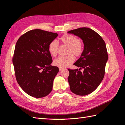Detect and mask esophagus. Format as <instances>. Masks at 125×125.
<instances>
[{
	"mask_svg": "<svg viewBox=\"0 0 125 125\" xmlns=\"http://www.w3.org/2000/svg\"><path fill=\"white\" fill-rule=\"evenodd\" d=\"M64 69H65L62 68H59V71H62V70H63Z\"/></svg>",
	"mask_w": 125,
	"mask_h": 125,
	"instance_id": "1",
	"label": "esophagus"
}]
</instances>
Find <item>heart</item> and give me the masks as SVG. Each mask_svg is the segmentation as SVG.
<instances>
[{
	"instance_id": "obj_1",
	"label": "heart",
	"mask_w": 125,
	"mask_h": 125,
	"mask_svg": "<svg viewBox=\"0 0 125 125\" xmlns=\"http://www.w3.org/2000/svg\"><path fill=\"white\" fill-rule=\"evenodd\" d=\"M59 42L67 46L66 56H60L54 60V64L59 68H65L73 63L74 60V56H80L83 51V44L77 37L66 34L60 37ZM59 44L56 41H52L49 44L48 51L51 55L56 57L58 54Z\"/></svg>"
}]
</instances>
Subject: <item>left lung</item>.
I'll return each mask as SVG.
<instances>
[{
  "instance_id": "1",
  "label": "left lung",
  "mask_w": 125,
  "mask_h": 125,
  "mask_svg": "<svg viewBox=\"0 0 125 125\" xmlns=\"http://www.w3.org/2000/svg\"><path fill=\"white\" fill-rule=\"evenodd\" d=\"M83 41L84 49L80 58L73 65L79 69H68V78L71 91L78 95L91 93L100 84L105 74L108 60L104 41L95 31L88 28H80L68 32ZM84 69V71L80 70Z\"/></svg>"
}]
</instances>
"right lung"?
Wrapping results in <instances>:
<instances>
[{"label": "right lung", "instance_id": "add662e5", "mask_svg": "<svg viewBox=\"0 0 125 125\" xmlns=\"http://www.w3.org/2000/svg\"><path fill=\"white\" fill-rule=\"evenodd\" d=\"M57 33L40 29L29 31L18 39L12 59L17 81L28 95L47 96L52 89L58 67L52 66L48 46Z\"/></svg>", "mask_w": 125, "mask_h": 125}]
</instances>
